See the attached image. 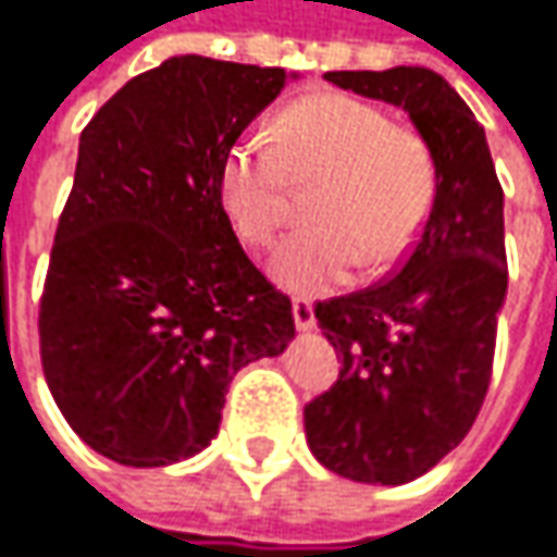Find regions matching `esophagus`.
Here are the masks:
<instances>
[{"mask_svg":"<svg viewBox=\"0 0 557 557\" xmlns=\"http://www.w3.org/2000/svg\"><path fill=\"white\" fill-rule=\"evenodd\" d=\"M292 313H294V325H297L300 332H310V329H317V313H313V304H310V300H304V297H294Z\"/></svg>","mask_w":557,"mask_h":557,"instance_id":"esophagus-1","label":"esophagus"}]
</instances>
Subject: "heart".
<instances>
[{"mask_svg":"<svg viewBox=\"0 0 557 557\" xmlns=\"http://www.w3.org/2000/svg\"><path fill=\"white\" fill-rule=\"evenodd\" d=\"M297 184H320L317 225L288 235L269 272L288 294L317 297L363 265L398 260L423 228L435 197V159L413 127L363 99H297L272 134L250 131L222 159L219 200L240 240L265 247L292 219Z\"/></svg>","mask_w":557,"mask_h":557,"instance_id":"1","label":"heart"}]
</instances>
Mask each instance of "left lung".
Wrapping results in <instances>:
<instances>
[{
    "instance_id": "obj_1",
    "label": "left lung",
    "mask_w": 557,
    "mask_h": 557,
    "mask_svg": "<svg viewBox=\"0 0 557 557\" xmlns=\"http://www.w3.org/2000/svg\"><path fill=\"white\" fill-rule=\"evenodd\" d=\"M342 90L410 115L435 159V200L392 278L317 304L338 382L304 407L310 451L354 483L401 486L470 432L508 294L505 194L486 131L430 69L329 71Z\"/></svg>"
}]
</instances>
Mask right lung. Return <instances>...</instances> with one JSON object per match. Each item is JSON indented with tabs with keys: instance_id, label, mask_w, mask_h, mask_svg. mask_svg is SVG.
Masks as SVG:
<instances>
[{
	"instance_id": "add662e5",
	"label": "right lung",
	"mask_w": 557,
	"mask_h": 557,
	"mask_svg": "<svg viewBox=\"0 0 557 557\" xmlns=\"http://www.w3.org/2000/svg\"><path fill=\"white\" fill-rule=\"evenodd\" d=\"M285 69L172 55L81 131L40 300L46 385L69 426L125 467L215 438L228 382L294 338L292 300L237 244L222 159Z\"/></svg>"
}]
</instances>
